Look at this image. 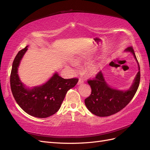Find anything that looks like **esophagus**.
<instances>
[{"mask_svg": "<svg viewBox=\"0 0 150 150\" xmlns=\"http://www.w3.org/2000/svg\"><path fill=\"white\" fill-rule=\"evenodd\" d=\"M83 83H84V80H83V79L79 78V81H78V84L79 85V84H83Z\"/></svg>", "mask_w": 150, "mask_h": 150, "instance_id": "esophagus-1", "label": "esophagus"}]
</instances>
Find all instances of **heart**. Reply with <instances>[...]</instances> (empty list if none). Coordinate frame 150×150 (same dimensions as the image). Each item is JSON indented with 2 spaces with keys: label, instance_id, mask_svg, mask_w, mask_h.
Wrapping results in <instances>:
<instances>
[{
  "label": "heart",
  "instance_id": "b5f03b06",
  "mask_svg": "<svg viewBox=\"0 0 150 150\" xmlns=\"http://www.w3.org/2000/svg\"><path fill=\"white\" fill-rule=\"evenodd\" d=\"M78 62L79 61V60L77 61ZM98 71V66L96 64H91L89 67V71L91 74H95Z\"/></svg>",
  "mask_w": 150,
  "mask_h": 150
}]
</instances>
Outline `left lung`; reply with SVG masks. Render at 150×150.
<instances>
[{
	"mask_svg": "<svg viewBox=\"0 0 150 150\" xmlns=\"http://www.w3.org/2000/svg\"><path fill=\"white\" fill-rule=\"evenodd\" d=\"M126 51L132 53L138 62L132 47H128ZM138 67L139 71L134 83L127 91L110 88L104 81L101 71H99L93 79L88 80V83L91 88V93L85 99L84 103L88 110L96 116L105 117L115 115L122 110L133 98L137 91L140 81L139 64Z\"/></svg>",
	"mask_w": 150,
	"mask_h": 150,
	"instance_id": "8db88e82",
	"label": "left lung"
}]
</instances>
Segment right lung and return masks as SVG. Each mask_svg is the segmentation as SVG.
I'll use <instances>...</instances> for the list:
<instances>
[{
	"mask_svg": "<svg viewBox=\"0 0 150 150\" xmlns=\"http://www.w3.org/2000/svg\"><path fill=\"white\" fill-rule=\"evenodd\" d=\"M28 46L21 50L13 60L10 83L13 96L19 106L29 115L45 118L59 110L68 90L74 88L78 78L64 79L55 73L44 84L33 89L26 88L17 74L18 67Z\"/></svg>",
	"mask_w": 150,
	"mask_h": 150,
	"instance_id": "add662e5",
	"label": "right lung"
}]
</instances>
